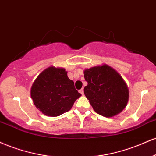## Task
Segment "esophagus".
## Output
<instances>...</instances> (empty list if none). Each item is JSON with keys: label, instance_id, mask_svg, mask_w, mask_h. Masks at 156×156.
Instances as JSON below:
<instances>
[{"label": "esophagus", "instance_id": "esophagus-1", "mask_svg": "<svg viewBox=\"0 0 156 156\" xmlns=\"http://www.w3.org/2000/svg\"><path fill=\"white\" fill-rule=\"evenodd\" d=\"M80 93H81L82 95H84V90H83V89H81V90H80Z\"/></svg>", "mask_w": 156, "mask_h": 156}]
</instances>
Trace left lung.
<instances>
[{
	"instance_id": "1",
	"label": "left lung",
	"mask_w": 156,
	"mask_h": 156,
	"mask_svg": "<svg viewBox=\"0 0 156 156\" xmlns=\"http://www.w3.org/2000/svg\"><path fill=\"white\" fill-rule=\"evenodd\" d=\"M84 93L94 111L106 118L120 114L127 106L129 91L120 74L107 64L84 70Z\"/></svg>"
}]
</instances>
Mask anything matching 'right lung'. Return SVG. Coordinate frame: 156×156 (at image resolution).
<instances>
[{
    "mask_svg": "<svg viewBox=\"0 0 156 156\" xmlns=\"http://www.w3.org/2000/svg\"><path fill=\"white\" fill-rule=\"evenodd\" d=\"M82 95L68 77L63 68L51 66L40 73L33 83L30 96L44 115L57 117L69 111Z\"/></svg>",
    "mask_w": 156,
    "mask_h": 156,
    "instance_id": "right-lung-1",
    "label": "right lung"
}]
</instances>
